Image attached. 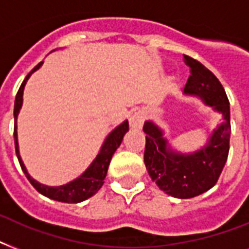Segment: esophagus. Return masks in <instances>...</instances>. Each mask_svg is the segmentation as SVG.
Masks as SVG:
<instances>
[{
	"mask_svg": "<svg viewBox=\"0 0 249 249\" xmlns=\"http://www.w3.org/2000/svg\"><path fill=\"white\" fill-rule=\"evenodd\" d=\"M129 121H130V126L133 129H141L144 123V112L143 111H137V112L132 113Z\"/></svg>",
	"mask_w": 249,
	"mask_h": 249,
	"instance_id": "34e87169",
	"label": "esophagus"
}]
</instances>
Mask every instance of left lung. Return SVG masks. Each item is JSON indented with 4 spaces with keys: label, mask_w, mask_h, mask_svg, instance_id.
I'll return each instance as SVG.
<instances>
[{
    "label": "left lung",
    "mask_w": 249,
    "mask_h": 249,
    "mask_svg": "<svg viewBox=\"0 0 249 249\" xmlns=\"http://www.w3.org/2000/svg\"><path fill=\"white\" fill-rule=\"evenodd\" d=\"M185 56L190 76L185 93L199 95L205 103L220 111L224 123L214 130L207 147L193 155H179L170 151L156 125L146 121L144 165L160 190L179 199H190L208 191L216 185L228 160L230 148V106L224 86L200 62Z\"/></svg>",
    "instance_id": "8db88e82"
}]
</instances>
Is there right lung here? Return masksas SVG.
<instances>
[{
	"label": "right lung",
	"instance_id": "add662e5",
	"mask_svg": "<svg viewBox=\"0 0 249 249\" xmlns=\"http://www.w3.org/2000/svg\"><path fill=\"white\" fill-rule=\"evenodd\" d=\"M44 62H40L36 67L33 68L32 71L29 72L24 81L21 83L20 88L18 90L17 97H15V105H14V119H15V124H14V140H15V152H17L18 160L21 166V170L24 172V174L28 178V181L32 183L35 189L41 193L45 196L54 199V200L63 201V203H80V201L86 200L88 197L93 196L94 194L97 193L98 190L101 189L102 185L105 183L106 174L108 170L109 161L111 158L117 150V147L120 146L121 141L124 138L125 133L129 130L128 121H124L123 124L119 125L115 130L109 133L108 137L106 138L105 143L102 146L101 152L98 154L91 165L83 173V176H80L79 178H76L75 181L70 182L67 185L59 186V187H49V186H44L35 181L33 178L28 174L27 169H25L24 164L21 161L20 155H19V148H18V138H17V117L19 113V109L21 107V102H23V89L27 83V80L33 72L38 70L41 67V64Z\"/></svg>",
	"mask_w": 249,
	"mask_h": 249
}]
</instances>
